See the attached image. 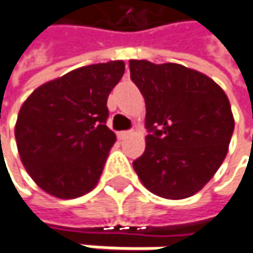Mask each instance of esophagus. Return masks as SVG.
Returning <instances> with one entry per match:
<instances>
[{"label":"esophagus","instance_id":"esophagus-1","mask_svg":"<svg viewBox=\"0 0 253 253\" xmlns=\"http://www.w3.org/2000/svg\"><path fill=\"white\" fill-rule=\"evenodd\" d=\"M131 131H119L118 133V137H119V140H125V138H127L128 135H131Z\"/></svg>","mask_w":253,"mask_h":253}]
</instances>
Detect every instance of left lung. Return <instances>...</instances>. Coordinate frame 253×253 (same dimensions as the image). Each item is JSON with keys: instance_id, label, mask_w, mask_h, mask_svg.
Returning a JSON list of instances; mask_svg holds the SVG:
<instances>
[{"instance_id": "1", "label": "left lung", "mask_w": 253, "mask_h": 253, "mask_svg": "<svg viewBox=\"0 0 253 253\" xmlns=\"http://www.w3.org/2000/svg\"><path fill=\"white\" fill-rule=\"evenodd\" d=\"M130 77L145 99V151L133 162L144 187L184 199L201 191L228 152L234 116L226 92L178 63L130 59Z\"/></svg>"}]
</instances>
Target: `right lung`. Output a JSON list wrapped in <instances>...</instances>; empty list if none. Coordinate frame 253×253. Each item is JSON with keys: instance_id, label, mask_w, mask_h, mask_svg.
Wrapping results in <instances>:
<instances>
[{"instance_id": "right-lung-1", "label": "right lung", "mask_w": 253, "mask_h": 253, "mask_svg": "<svg viewBox=\"0 0 253 253\" xmlns=\"http://www.w3.org/2000/svg\"><path fill=\"white\" fill-rule=\"evenodd\" d=\"M123 73V61L83 66L44 83L23 102L15 125L18 152L42 191L72 199L97 185L116 141L105 125L106 101Z\"/></svg>"}]
</instances>
